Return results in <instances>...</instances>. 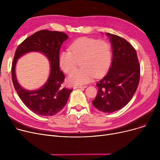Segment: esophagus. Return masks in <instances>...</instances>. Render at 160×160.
Returning a JSON list of instances; mask_svg holds the SVG:
<instances>
[{"label": "esophagus", "instance_id": "esophagus-1", "mask_svg": "<svg viewBox=\"0 0 160 160\" xmlns=\"http://www.w3.org/2000/svg\"><path fill=\"white\" fill-rule=\"evenodd\" d=\"M74 89H83V88H86V86H74L73 87Z\"/></svg>", "mask_w": 160, "mask_h": 160}]
</instances>
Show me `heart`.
Listing matches in <instances>:
<instances>
[{
	"mask_svg": "<svg viewBox=\"0 0 160 160\" xmlns=\"http://www.w3.org/2000/svg\"><path fill=\"white\" fill-rule=\"evenodd\" d=\"M111 60V47L107 41L82 38L73 42L69 50L61 52L59 63L65 73H71L68 78L71 84L81 86L91 82L94 76L98 78L103 75L109 68ZM80 61L81 68L73 72Z\"/></svg>",
	"mask_w": 160,
	"mask_h": 160,
	"instance_id": "obj_1",
	"label": "heart"
}]
</instances>
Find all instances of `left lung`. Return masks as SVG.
<instances>
[{"instance_id": "1", "label": "left lung", "mask_w": 160, "mask_h": 160, "mask_svg": "<svg viewBox=\"0 0 160 160\" xmlns=\"http://www.w3.org/2000/svg\"><path fill=\"white\" fill-rule=\"evenodd\" d=\"M112 48V62L108 72L97 83L98 89L93 106L100 112L112 113L127 105L138 88L140 66L135 48L128 42L106 33Z\"/></svg>"}]
</instances>
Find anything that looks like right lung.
<instances>
[{
  "instance_id": "1",
  "label": "right lung",
  "mask_w": 160,
  "mask_h": 160,
  "mask_svg": "<svg viewBox=\"0 0 160 160\" xmlns=\"http://www.w3.org/2000/svg\"><path fill=\"white\" fill-rule=\"evenodd\" d=\"M68 36L62 32L43 30L25 39L17 48L12 67V77L15 91L22 102L33 113L42 116H52L66 105L72 89L62 86L65 76L60 69L59 57L63 43ZM31 52L43 53L50 62V74L45 84L38 90H27L18 83L15 67L18 59Z\"/></svg>"
}]
</instances>
